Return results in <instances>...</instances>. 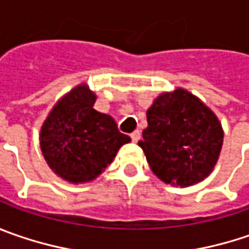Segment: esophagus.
<instances>
[{"instance_id": "esophagus-1", "label": "esophagus", "mask_w": 249, "mask_h": 249, "mask_svg": "<svg viewBox=\"0 0 249 249\" xmlns=\"http://www.w3.org/2000/svg\"><path fill=\"white\" fill-rule=\"evenodd\" d=\"M131 139H132V142H138V141L141 139V132H139V131H134V132L131 134Z\"/></svg>"}]
</instances>
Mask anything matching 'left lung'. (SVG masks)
I'll return each mask as SVG.
<instances>
[{
  "mask_svg": "<svg viewBox=\"0 0 249 249\" xmlns=\"http://www.w3.org/2000/svg\"><path fill=\"white\" fill-rule=\"evenodd\" d=\"M146 118L138 145L157 178L184 188L213 171L224 132L216 114L199 97L182 88L163 92L147 108Z\"/></svg>",
  "mask_w": 249,
  "mask_h": 249,
  "instance_id": "8db88e82",
  "label": "left lung"
}]
</instances>
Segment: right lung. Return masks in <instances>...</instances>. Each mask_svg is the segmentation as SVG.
Instances as JSON below:
<instances>
[{
  "mask_svg": "<svg viewBox=\"0 0 249 249\" xmlns=\"http://www.w3.org/2000/svg\"><path fill=\"white\" fill-rule=\"evenodd\" d=\"M97 96L86 83L64 94L40 129V149L53 173L71 184L96 179L131 138L114 118L93 108Z\"/></svg>",
  "mask_w": 249,
  "mask_h": 249,
  "instance_id": "obj_1",
  "label": "right lung"
}]
</instances>
